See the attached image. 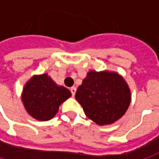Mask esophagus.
I'll return each mask as SVG.
<instances>
[{"label":"esophagus","instance_id":"1","mask_svg":"<svg viewBox=\"0 0 159 159\" xmlns=\"http://www.w3.org/2000/svg\"><path fill=\"white\" fill-rule=\"evenodd\" d=\"M70 91H71L72 96L74 97L75 94V92H76V88H75V87H72V88H70Z\"/></svg>","mask_w":159,"mask_h":159}]
</instances>
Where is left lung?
<instances>
[{"instance_id":"1","label":"left lung","mask_w":159,"mask_h":159,"mask_svg":"<svg viewBox=\"0 0 159 159\" xmlns=\"http://www.w3.org/2000/svg\"><path fill=\"white\" fill-rule=\"evenodd\" d=\"M86 116L98 125L116 121L128 110L130 90L115 73L90 71L75 93Z\"/></svg>"}]
</instances>
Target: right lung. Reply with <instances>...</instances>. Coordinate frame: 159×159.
Returning <instances> with one entry per match:
<instances>
[{
    "mask_svg": "<svg viewBox=\"0 0 159 159\" xmlns=\"http://www.w3.org/2000/svg\"><path fill=\"white\" fill-rule=\"evenodd\" d=\"M71 96L63 86H57L47 75L33 76L23 90L26 111L36 120H48L57 113L60 105Z\"/></svg>",
    "mask_w": 159,
    "mask_h": 159,
    "instance_id": "right-lung-1",
    "label": "right lung"
}]
</instances>
